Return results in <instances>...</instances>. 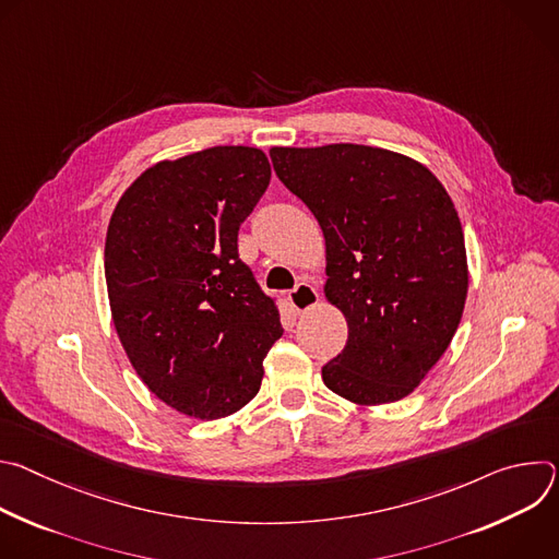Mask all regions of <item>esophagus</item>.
<instances>
[{"label": "esophagus", "instance_id": "esophagus-1", "mask_svg": "<svg viewBox=\"0 0 559 559\" xmlns=\"http://www.w3.org/2000/svg\"><path fill=\"white\" fill-rule=\"evenodd\" d=\"M318 300H321V294L316 292V287L307 285V283H298L296 289L289 294V302L296 309V313H305L307 309H311Z\"/></svg>", "mask_w": 559, "mask_h": 559}]
</instances>
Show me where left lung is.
<instances>
[{"label":"left lung","mask_w":559,"mask_h":559,"mask_svg":"<svg viewBox=\"0 0 559 559\" xmlns=\"http://www.w3.org/2000/svg\"><path fill=\"white\" fill-rule=\"evenodd\" d=\"M270 156L323 229V292L349 330L323 382L356 405L403 401L464 311L466 248L449 192L416 158L384 147H272Z\"/></svg>","instance_id":"1"}]
</instances>
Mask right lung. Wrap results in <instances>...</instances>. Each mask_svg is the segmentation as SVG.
<instances>
[{
    "label": "right lung",
    "mask_w": 559,
    "mask_h": 559,
    "mask_svg": "<svg viewBox=\"0 0 559 559\" xmlns=\"http://www.w3.org/2000/svg\"><path fill=\"white\" fill-rule=\"evenodd\" d=\"M270 177L263 150L216 145L154 164L112 212L104 257L117 336L143 384L183 416L243 409L283 336L236 248Z\"/></svg>",
    "instance_id": "obj_1"
}]
</instances>
